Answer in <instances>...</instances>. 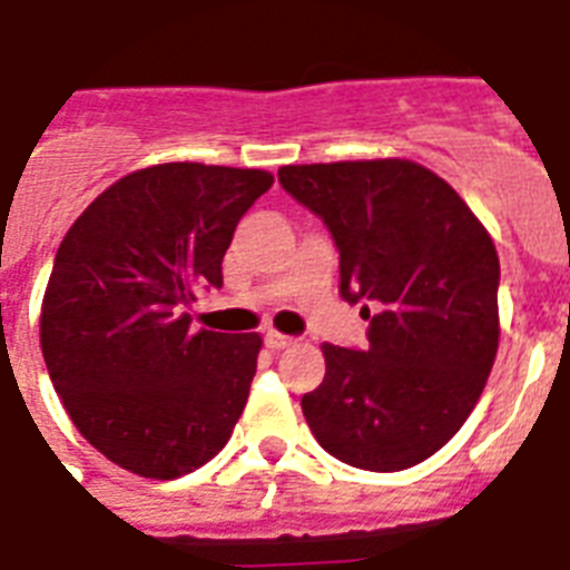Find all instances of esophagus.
<instances>
[{
  "label": "esophagus",
  "instance_id": "obj_1",
  "mask_svg": "<svg viewBox=\"0 0 570 570\" xmlns=\"http://www.w3.org/2000/svg\"><path fill=\"white\" fill-rule=\"evenodd\" d=\"M263 342H266V348H272V351H284V348H289V345H295L293 336H284V333H277V331H266Z\"/></svg>",
  "mask_w": 570,
  "mask_h": 570
}]
</instances>
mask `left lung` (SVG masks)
I'll use <instances>...</instances> for the list:
<instances>
[{
  "label": "left lung",
  "instance_id": "obj_1",
  "mask_svg": "<svg viewBox=\"0 0 570 570\" xmlns=\"http://www.w3.org/2000/svg\"><path fill=\"white\" fill-rule=\"evenodd\" d=\"M340 252V295L363 304L365 348L322 345L301 397L313 436L365 471L428 460L478 404L498 354L501 263L456 189L413 160L281 166Z\"/></svg>",
  "mask_w": 570,
  "mask_h": 570
}]
</instances>
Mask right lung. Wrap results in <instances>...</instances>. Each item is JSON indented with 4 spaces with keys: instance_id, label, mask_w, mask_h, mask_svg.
Listing matches in <instances>:
<instances>
[{
    "instance_id": "right-lung-1",
    "label": "right lung",
    "mask_w": 570,
    "mask_h": 570,
    "mask_svg": "<svg viewBox=\"0 0 570 570\" xmlns=\"http://www.w3.org/2000/svg\"><path fill=\"white\" fill-rule=\"evenodd\" d=\"M263 169L160 164L119 178L67 230L40 313L55 392L78 433L119 469L175 480L225 448L257 372V333L189 331L198 289Z\"/></svg>"
}]
</instances>
